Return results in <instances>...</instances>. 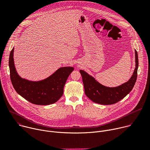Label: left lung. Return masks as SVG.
<instances>
[{"mask_svg":"<svg viewBox=\"0 0 150 150\" xmlns=\"http://www.w3.org/2000/svg\"><path fill=\"white\" fill-rule=\"evenodd\" d=\"M135 53L136 64L133 75L129 81L119 87L113 88L105 87L87 72L80 70L85 95L93 102L103 105L116 103L126 96L132 90L137 78L138 57L137 50Z\"/></svg>","mask_w":150,"mask_h":150,"instance_id":"obj_1","label":"left lung"}]
</instances>
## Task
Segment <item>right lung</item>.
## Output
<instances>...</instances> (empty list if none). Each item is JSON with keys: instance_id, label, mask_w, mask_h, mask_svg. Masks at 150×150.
<instances>
[{"instance_id": "1", "label": "right lung", "mask_w": 150, "mask_h": 150, "mask_svg": "<svg viewBox=\"0 0 150 150\" xmlns=\"http://www.w3.org/2000/svg\"><path fill=\"white\" fill-rule=\"evenodd\" d=\"M13 50L14 48L10 53L9 67L11 80L15 91L34 104L49 105L59 100L63 95L66 81L74 68H60L44 80L30 81L21 78L18 75L13 62Z\"/></svg>"}]
</instances>
